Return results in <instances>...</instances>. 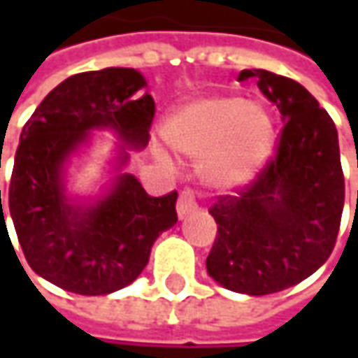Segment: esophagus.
I'll return each instance as SVG.
<instances>
[{"mask_svg":"<svg viewBox=\"0 0 358 358\" xmlns=\"http://www.w3.org/2000/svg\"><path fill=\"white\" fill-rule=\"evenodd\" d=\"M199 209V203L195 199V194L192 189H184L178 197V203H176V210H178V217L184 218L187 217L189 213Z\"/></svg>","mask_w":358,"mask_h":358,"instance_id":"esophagus-1","label":"esophagus"}]
</instances>
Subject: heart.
Here are the masks:
<instances>
[{
    "label": "heart",
    "instance_id": "heart-1",
    "mask_svg": "<svg viewBox=\"0 0 358 358\" xmlns=\"http://www.w3.org/2000/svg\"><path fill=\"white\" fill-rule=\"evenodd\" d=\"M161 132L176 153L199 159V176L210 187L245 184L268 157L274 120L263 103L218 94L180 103L164 117ZM157 157L166 163L164 153Z\"/></svg>",
    "mask_w": 358,
    "mask_h": 358
}]
</instances>
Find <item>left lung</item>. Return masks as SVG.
Listing matches in <instances>:
<instances>
[{
    "label": "left lung",
    "instance_id": "obj_1",
    "mask_svg": "<svg viewBox=\"0 0 358 358\" xmlns=\"http://www.w3.org/2000/svg\"><path fill=\"white\" fill-rule=\"evenodd\" d=\"M282 115L276 155L255 180L209 209L218 232L207 272L236 293L268 295L320 268L336 245L345 180L338 130L299 82L263 69L241 71Z\"/></svg>",
    "mask_w": 358,
    "mask_h": 358
}]
</instances>
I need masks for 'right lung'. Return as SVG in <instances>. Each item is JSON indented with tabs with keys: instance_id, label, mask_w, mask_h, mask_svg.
I'll return each instance as SVG.
<instances>
[{
	"instance_id": "obj_1",
	"label": "right lung",
	"mask_w": 358,
	"mask_h": 358,
	"mask_svg": "<svg viewBox=\"0 0 358 358\" xmlns=\"http://www.w3.org/2000/svg\"><path fill=\"white\" fill-rule=\"evenodd\" d=\"M134 69L74 74L45 95L20 134L9 186V213L30 268L61 289L107 295L132 284L155 240L178 222V194L151 197L124 172L128 149H143L155 115L153 97ZM92 129H113V176L94 198H74L66 164ZM0 230H7L1 207ZM9 236V232H7Z\"/></svg>"
}]
</instances>
